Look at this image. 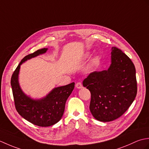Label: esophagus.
<instances>
[{
	"instance_id": "1",
	"label": "esophagus",
	"mask_w": 149,
	"mask_h": 149,
	"mask_svg": "<svg viewBox=\"0 0 149 149\" xmlns=\"http://www.w3.org/2000/svg\"><path fill=\"white\" fill-rule=\"evenodd\" d=\"M76 87H77L78 89L82 88H83V85H82L81 83H80V82H78V83L76 84Z\"/></svg>"
}]
</instances>
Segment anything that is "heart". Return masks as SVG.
Here are the masks:
<instances>
[{"label": "heart", "mask_w": 149, "mask_h": 149, "mask_svg": "<svg viewBox=\"0 0 149 149\" xmlns=\"http://www.w3.org/2000/svg\"><path fill=\"white\" fill-rule=\"evenodd\" d=\"M88 55H89V53L88 52V53H87V54H86L85 55V57H88ZM95 62H96V59H95V58L92 59V61H91V64H90V68H92V67H93V66L95 65Z\"/></svg>", "instance_id": "1"}]
</instances>
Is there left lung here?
<instances>
[{"label":"left lung","mask_w":149,"mask_h":149,"mask_svg":"<svg viewBox=\"0 0 149 149\" xmlns=\"http://www.w3.org/2000/svg\"><path fill=\"white\" fill-rule=\"evenodd\" d=\"M91 92L90 111L95 119L110 122L123 115L137 94L136 69L122 50L111 48V64L107 70L94 71L83 81Z\"/></svg>","instance_id":"left-lung-1"}]
</instances>
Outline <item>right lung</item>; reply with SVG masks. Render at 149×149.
<instances>
[{"label":"right lung","instance_id":"1","mask_svg":"<svg viewBox=\"0 0 149 149\" xmlns=\"http://www.w3.org/2000/svg\"><path fill=\"white\" fill-rule=\"evenodd\" d=\"M48 48L38 49L22 59L13 72L11 85L16 111L25 120L41 127H48L60 120L64 114L65 102L74 87V83L55 87L40 99H33L20 87L18 77L21 65L32 58L45 54Z\"/></svg>","mask_w":149,"mask_h":149}]
</instances>
